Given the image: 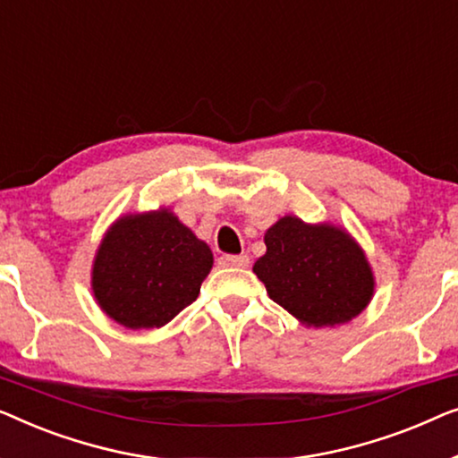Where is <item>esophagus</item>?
Instances as JSON below:
<instances>
[{
  "mask_svg": "<svg viewBox=\"0 0 458 458\" xmlns=\"http://www.w3.org/2000/svg\"><path fill=\"white\" fill-rule=\"evenodd\" d=\"M220 266L224 267H247L249 266V255H222Z\"/></svg>",
  "mask_w": 458,
  "mask_h": 458,
  "instance_id": "obj_1",
  "label": "esophagus"
}]
</instances>
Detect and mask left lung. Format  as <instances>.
I'll list each match as a JSON object with an SVG mask.
<instances>
[{
    "instance_id": "8db88e82",
    "label": "left lung",
    "mask_w": 458,
    "mask_h": 458,
    "mask_svg": "<svg viewBox=\"0 0 458 458\" xmlns=\"http://www.w3.org/2000/svg\"><path fill=\"white\" fill-rule=\"evenodd\" d=\"M266 255L253 272L269 299L301 324L340 326L363 311L373 296V274L359 244L332 224H305L284 216L266 232Z\"/></svg>"
}]
</instances>
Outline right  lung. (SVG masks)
<instances>
[{
  "mask_svg": "<svg viewBox=\"0 0 458 458\" xmlns=\"http://www.w3.org/2000/svg\"><path fill=\"white\" fill-rule=\"evenodd\" d=\"M211 266V249L170 209L124 216L95 255L93 294L124 327H162L197 299Z\"/></svg>",
  "mask_w": 458,
  "mask_h": 458,
  "instance_id": "obj_1",
  "label": "right lung"
}]
</instances>
